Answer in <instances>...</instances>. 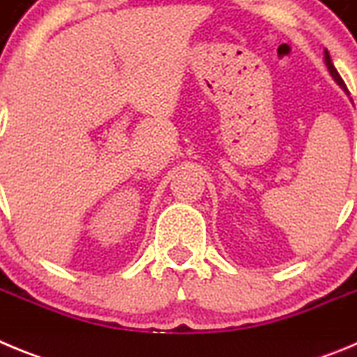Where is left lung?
I'll list each match as a JSON object with an SVG mask.
<instances>
[{"label":"left lung","instance_id":"1","mask_svg":"<svg viewBox=\"0 0 357 357\" xmlns=\"http://www.w3.org/2000/svg\"><path fill=\"white\" fill-rule=\"evenodd\" d=\"M326 66H327V69H329L331 77H333L334 80H336V84H338L340 87H342L343 91H345V93H349V91H347L345 82H343V78L340 77V73L336 71V68H334V64H333V61H331V55H329V52H327V50H326Z\"/></svg>","mask_w":357,"mask_h":357}]
</instances>
